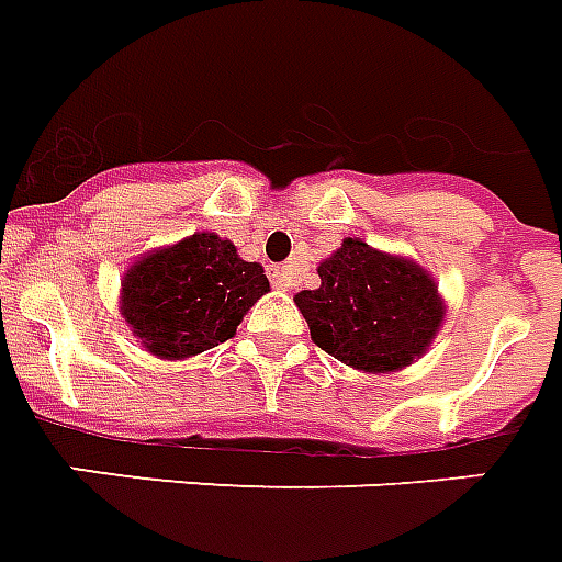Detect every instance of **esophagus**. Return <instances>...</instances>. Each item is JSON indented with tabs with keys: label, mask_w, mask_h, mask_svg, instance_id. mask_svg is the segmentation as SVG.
Segmentation results:
<instances>
[{
	"label": "esophagus",
	"mask_w": 562,
	"mask_h": 562,
	"mask_svg": "<svg viewBox=\"0 0 562 562\" xmlns=\"http://www.w3.org/2000/svg\"><path fill=\"white\" fill-rule=\"evenodd\" d=\"M269 278H272V284H276L278 290H293L295 286V272L290 267H272Z\"/></svg>",
	"instance_id": "obj_1"
}]
</instances>
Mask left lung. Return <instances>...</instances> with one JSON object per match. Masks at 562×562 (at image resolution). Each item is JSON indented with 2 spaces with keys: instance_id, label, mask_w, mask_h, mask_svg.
I'll return each mask as SVG.
<instances>
[{
  "instance_id": "1",
  "label": "left lung",
  "mask_w": 562,
  "mask_h": 562,
  "mask_svg": "<svg viewBox=\"0 0 562 562\" xmlns=\"http://www.w3.org/2000/svg\"><path fill=\"white\" fill-rule=\"evenodd\" d=\"M295 293L313 342L359 374H397L424 357L447 318L438 281L417 260L345 237Z\"/></svg>"
}]
</instances>
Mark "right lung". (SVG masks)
I'll use <instances>...</instances> for the list:
<instances>
[{
  "mask_svg": "<svg viewBox=\"0 0 562 562\" xmlns=\"http://www.w3.org/2000/svg\"><path fill=\"white\" fill-rule=\"evenodd\" d=\"M267 293L260 263L240 258L217 232H194L124 269L119 313L147 353L177 362L232 339Z\"/></svg>",
  "mask_w": 562,
  "mask_h": 562,
  "instance_id": "1",
  "label": "right lung"
}]
</instances>
